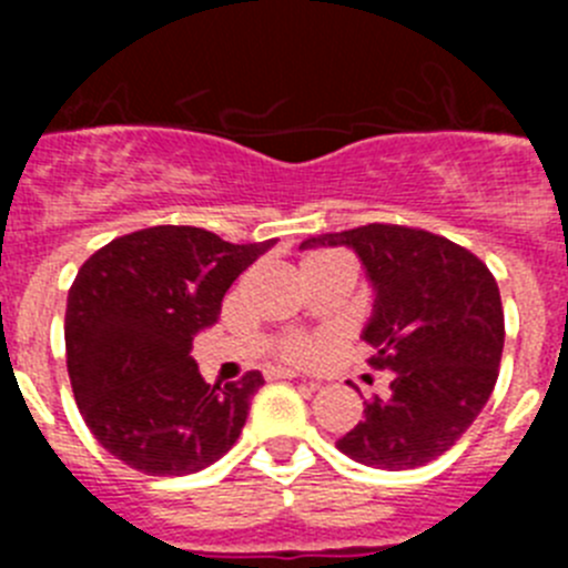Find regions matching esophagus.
<instances>
[{"label": "esophagus", "mask_w": 568, "mask_h": 568, "mask_svg": "<svg viewBox=\"0 0 568 568\" xmlns=\"http://www.w3.org/2000/svg\"><path fill=\"white\" fill-rule=\"evenodd\" d=\"M264 375H267V378H284V381L298 378V373H295V369H287V366H267Z\"/></svg>", "instance_id": "esophagus-1"}]
</instances>
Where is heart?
<instances>
[{
    "label": "heart",
    "instance_id": "1",
    "mask_svg": "<svg viewBox=\"0 0 568 568\" xmlns=\"http://www.w3.org/2000/svg\"><path fill=\"white\" fill-rule=\"evenodd\" d=\"M335 253H310L307 258L301 261V264H310V261H321V258H333ZM315 349H318V341L310 338V335H290V338H284V344H281V355L290 361H307L313 358Z\"/></svg>",
    "mask_w": 568,
    "mask_h": 568
}]
</instances>
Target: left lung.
Returning a JSON list of instances; mask_svg holds the SVG:
<instances>
[{"label": "left lung", "mask_w": 568, "mask_h": 568, "mask_svg": "<svg viewBox=\"0 0 568 568\" xmlns=\"http://www.w3.org/2000/svg\"><path fill=\"white\" fill-rule=\"evenodd\" d=\"M301 247H349L373 287L361 338L369 364L389 369V398L366 404L338 449L375 469H415L440 458L478 418L498 381L504 307L478 255L444 235L400 224L324 233Z\"/></svg>", "instance_id": "8db88e82"}]
</instances>
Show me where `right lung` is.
<instances>
[{
  "label": "right lung",
  "instance_id": "1",
  "mask_svg": "<svg viewBox=\"0 0 568 568\" xmlns=\"http://www.w3.org/2000/svg\"><path fill=\"white\" fill-rule=\"evenodd\" d=\"M273 244L164 224L84 261L64 313L68 375L84 424L113 458L179 478L233 449L264 378L210 386L190 349L219 321L230 284Z\"/></svg>",
  "mask_w": 568,
  "mask_h": 568
}]
</instances>
